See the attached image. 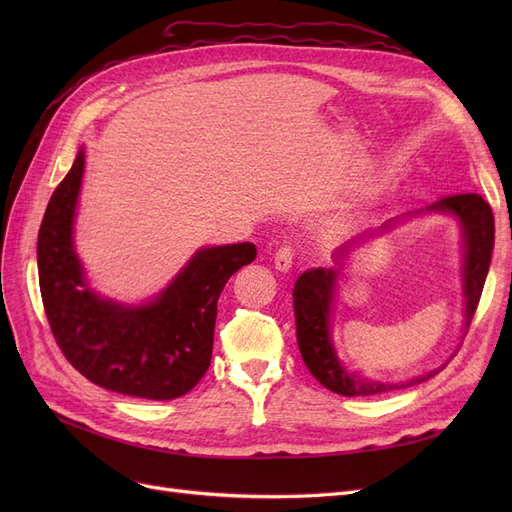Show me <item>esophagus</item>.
Returning a JSON list of instances; mask_svg holds the SVG:
<instances>
[{
	"label": "esophagus",
	"instance_id": "obj_1",
	"mask_svg": "<svg viewBox=\"0 0 512 512\" xmlns=\"http://www.w3.org/2000/svg\"><path fill=\"white\" fill-rule=\"evenodd\" d=\"M292 258H294V252L290 250V247H280V250L275 252V269L280 273H288L292 269Z\"/></svg>",
	"mask_w": 512,
	"mask_h": 512
}]
</instances>
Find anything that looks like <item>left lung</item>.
I'll list each match as a JSON object with an SVG mask.
<instances>
[{
	"label": "left lung",
	"mask_w": 512,
	"mask_h": 512,
	"mask_svg": "<svg viewBox=\"0 0 512 512\" xmlns=\"http://www.w3.org/2000/svg\"><path fill=\"white\" fill-rule=\"evenodd\" d=\"M427 211H444L453 213L459 218L463 228V243H466V256H463V297H466V333L470 329L472 316L478 307L480 294L487 280L491 250H493V237H495V224L493 213L487 200L478 194H451L440 198L436 205L427 207ZM391 226L386 222L382 230ZM365 239V237H359ZM359 241H348L333 254L337 265L342 267V260ZM337 269H312L305 271L292 290L294 299V316H297V342L303 356V363L307 365L309 374H312L322 386L329 391L344 395V397H367V395H380L395 389H408V386L421 384L438 374L440 369L448 365V361L431 369L427 374L416 376L404 382H380L359 378L339 363L335 348L329 337V312L331 301L337 282Z\"/></svg>",
	"instance_id": "left-lung-1"
}]
</instances>
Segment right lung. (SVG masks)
<instances>
[{
	"label": "right lung",
	"instance_id": "add662e5",
	"mask_svg": "<svg viewBox=\"0 0 512 512\" xmlns=\"http://www.w3.org/2000/svg\"><path fill=\"white\" fill-rule=\"evenodd\" d=\"M85 153L61 181L38 232L46 320L70 365L102 389L143 399L181 397L207 374L218 299L232 273L256 258L252 243L198 250L156 301L126 307L85 286L72 222Z\"/></svg>",
	"mask_w": 512,
	"mask_h": 512
}]
</instances>
